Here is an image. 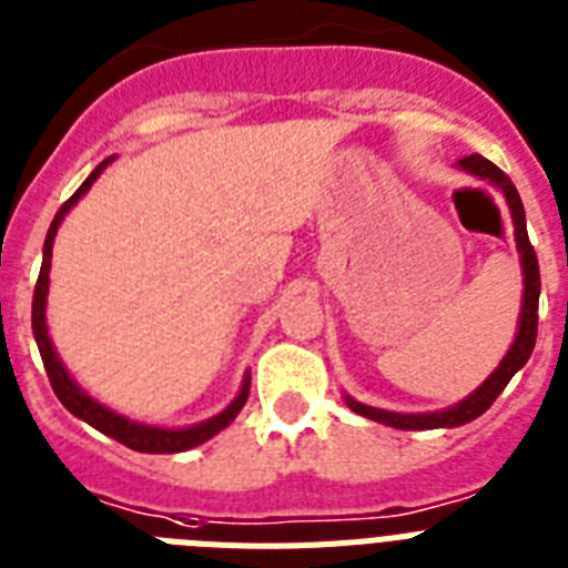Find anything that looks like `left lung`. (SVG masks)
<instances>
[{
	"instance_id": "left-lung-1",
	"label": "left lung",
	"mask_w": 568,
	"mask_h": 568,
	"mask_svg": "<svg viewBox=\"0 0 568 568\" xmlns=\"http://www.w3.org/2000/svg\"><path fill=\"white\" fill-rule=\"evenodd\" d=\"M457 168H463L466 174L477 176V180L489 182L506 196V205H509L511 225H515V243L517 254H520V268H523V300H520V317H517V334L511 339L509 352L500 359V366L483 379L475 392L463 397L455 406L440 408V412H423V414H403V412H388V408H374L366 403L354 400L345 394V406L352 408L354 414H363L368 420L383 423V426L403 428V432H420V428H455L466 426V423L477 420L491 403L500 397V392L509 386V379L526 366V359L531 357V348H535L537 339V300H540V268H537L535 248L529 243V234H526V211H523V202L517 189L511 185V180L503 174L500 168L491 165L489 160H483L480 154L463 156L457 162Z\"/></svg>"
}]
</instances>
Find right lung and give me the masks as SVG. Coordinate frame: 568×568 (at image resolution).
I'll return each mask as SVG.
<instances>
[{
  "mask_svg": "<svg viewBox=\"0 0 568 568\" xmlns=\"http://www.w3.org/2000/svg\"><path fill=\"white\" fill-rule=\"evenodd\" d=\"M113 160H116V156H108V160H102L100 165L93 168L91 176H88V180L77 189V194H73L71 200H68L65 205L57 211L51 229H48L45 248H42V271H39L37 288H33V312H31L33 337H37L39 354H42V363H45V372H48V379H51L53 394H57L59 403H62V406H65L73 417L85 420L88 426H93L97 432L108 434V437H113V440H120L122 446L134 448V452H145V455H176V452H189V448L211 440L214 434H220L225 426H231V423H234V417L240 414V408H243L245 400H248L251 372H245L243 386H240V392H236L234 400H231L220 414L209 417V420L194 423V426H182V428L148 426V423L131 420V417H125V414L113 412V408L102 406L100 400H93L91 394H88L85 388L79 386L77 379L68 374L65 363L59 359L57 348H53L51 337H48L45 308H48V285H51V277H48V274H51L53 236H57L59 225H62V220H65L68 211H71L73 205H77V202L88 194V189H91L93 182H97V176H100Z\"/></svg>",
  "mask_w": 568,
  "mask_h": 568,
  "instance_id": "obj_1",
  "label": "right lung"
}]
</instances>
